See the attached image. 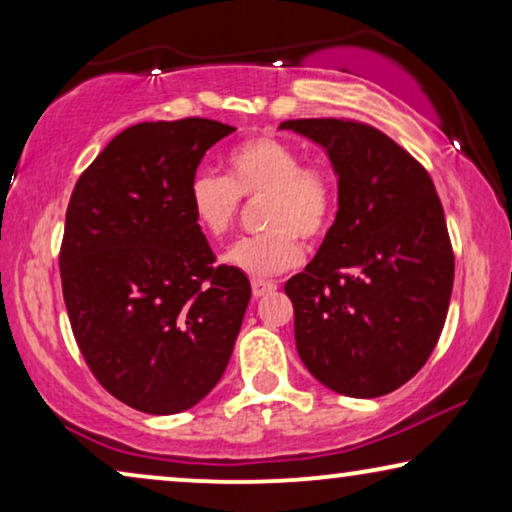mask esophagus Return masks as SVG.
I'll return each instance as SVG.
<instances>
[{
  "label": "esophagus",
  "mask_w": 512,
  "mask_h": 512,
  "mask_svg": "<svg viewBox=\"0 0 512 512\" xmlns=\"http://www.w3.org/2000/svg\"><path fill=\"white\" fill-rule=\"evenodd\" d=\"M277 289L275 282H268V279H254L251 282V293H254V298H263L265 293H272Z\"/></svg>",
  "instance_id": "obj_1"
}]
</instances>
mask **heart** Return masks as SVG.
<instances>
[{"label":"heart","mask_w":512,"mask_h":512,"mask_svg":"<svg viewBox=\"0 0 512 512\" xmlns=\"http://www.w3.org/2000/svg\"><path fill=\"white\" fill-rule=\"evenodd\" d=\"M226 177L195 172L186 205L195 226L209 237L233 228L242 198H261V223L268 230L237 240L223 261L249 277H270L300 261V237L321 240L333 226L338 186L326 167L303 163L284 139L258 135L237 144L226 158Z\"/></svg>","instance_id":"obj_1"}]
</instances>
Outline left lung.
Listing matches in <instances>:
<instances>
[{
    "mask_svg": "<svg viewBox=\"0 0 512 512\" xmlns=\"http://www.w3.org/2000/svg\"><path fill=\"white\" fill-rule=\"evenodd\" d=\"M338 174V216L317 256L286 282L305 368L338 394L403 387L443 331L454 282L445 212L429 172L373 125L298 118Z\"/></svg>",
    "mask_w": 512,
    "mask_h": 512,
    "instance_id": "left-lung-1",
    "label": "left lung"
}]
</instances>
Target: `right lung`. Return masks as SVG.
<instances>
[{"label": "right lung", "mask_w": 512, "mask_h": 512, "mask_svg": "<svg viewBox=\"0 0 512 512\" xmlns=\"http://www.w3.org/2000/svg\"><path fill=\"white\" fill-rule=\"evenodd\" d=\"M233 130L209 118L132 125L69 198L60 247L69 324L95 380L139 412L193 408L233 354L251 284L214 265L186 205L202 156Z\"/></svg>", "instance_id": "obj_1"}]
</instances>
